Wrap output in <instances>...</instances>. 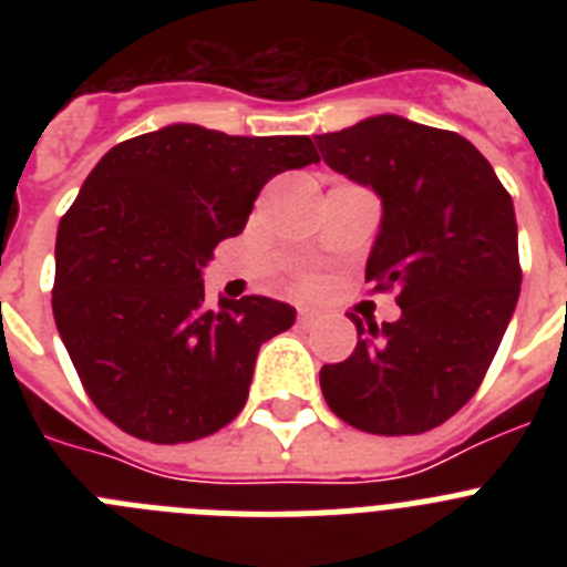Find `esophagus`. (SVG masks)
Wrapping results in <instances>:
<instances>
[{
    "label": "esophagus",
    "mask_w": 567,
    "mask_h": 567,
    "mask_svg": "<svg viewBox=\"0 0 567 567\" xmlns=\"http://www.w3.org/2000/svg\"><path fill=\"white\" fill-rule=\"evenodd\" d=\"M315 320H318V315H315L312 309H300V312H298V323H300V327H303V329L312 327Z\"/></svg>",
    "instance_id": "34e87169"
}]
</instances>
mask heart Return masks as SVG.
Returning a JSON list of instances; mask_svg holds the SVG:
<instances>
[{"label":"heart","instance_id":"heart-1","mask_svg":"<svg viewBox=\"0 0 567 567\" xmlns=\"http://www.w3.org/2000/svg\"><path fill=\"white\" fill-rule=\"evenodd\" d=\"M298 284H300V289H309V287H312V280H309V278H300Z\"/></svg>","mask_w":567,"mask_h":567}]
</instances>
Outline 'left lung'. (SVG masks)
<instances>
[{"label": "left lung", "mask_w": 567, "mask_h": 567, "mask_svg": "<svg viewBox=\"0 0 567 567\" xmlns=\"http://www.w3.org/2000/svg\"><path fill=\"white\" fill-rule=\"evenodd\" d=\"M323 162L383 204L365 260L374 292L398 289L394 323L358 327L343 363L320 369L329 409L369 434H420L483 383L519 298L514 204L468 138L403 115L315 135Z\"/></svg>", "instance_id": "8db88e82"}]
</instances>
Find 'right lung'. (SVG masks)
<instances>
[{"label": "right lung", "instance_id": "add662e5", "mask_svg": "<svg viewBox=\"0 0 567 567\" xmlns=\"http://www.w3.org/2000/svg\"><path fill=\"white\" fill-rule=\"evenodd\" d=\"M309 135L169 124L115 144L59 221L53 318L84 392L150 443L215 434L247 403L258 349L295 323L264 295L204 303V267L264 184L318 164Z\"/></svg>", "mask_w": 567, "mask_h": 567}]
</instances>
